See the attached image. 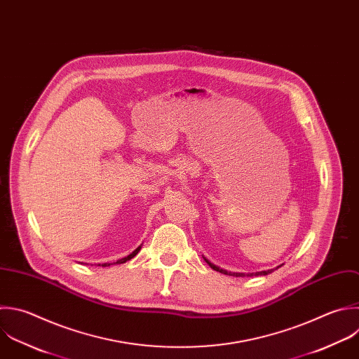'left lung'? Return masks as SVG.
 I'll return each mask as SVG.
<instances>
[{
  "label": "left lung",
  "instance_id": "obj_1",
  "mask_svg": "<svg viewBox=\"0 0 359 359\" xmlns=\"http://www.w3.org/2000/svg\"><path fill=\"white\" fill-rule=\"evenodd\" d=\"M205 261L208 262V265L212 268V269H215V271H217V272H220V273H224V275H230V276H258V275H268V273H271V272H273L276 268H279V266H276L275 269H268V271H259V272H251V273H244V272H227L226 269H222V268H219V266H216L215 264H212L210 261H208L206 258H205Z\"/></svg>",
  "mask_w": 359,
  "mask_h": 359
}]
</instances>
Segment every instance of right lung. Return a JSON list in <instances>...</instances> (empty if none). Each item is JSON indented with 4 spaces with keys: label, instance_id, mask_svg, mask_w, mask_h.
<instances>
[{
    "label": "right lung",
    "instance_id": "obj_1",
    "mask_svg": "<svg viewBox=\"0 0 359 359\" xmlns=\"http://www.w3.org/2000/svg\"><path fill=\"white\" fill-rule=\"evenodd\" d=\"M140 248H142V245H139V247H137L132 254H129L128 257H125V258H122V259H118V261H116V262H114V264H123V262H126V261L132 259V258H133V257L140 251ZM109 265H112V264H109V262H108V264H107V262H105V264H102V266H109Z\"/></svg>",
    "mask_w": 359,
    "mask_h": 359
}]
</instances>
